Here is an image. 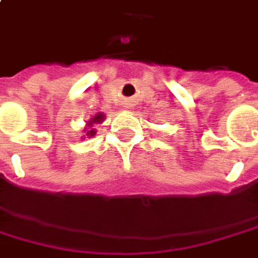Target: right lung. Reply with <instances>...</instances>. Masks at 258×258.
Masks as SVG:
<instances>
[{
	"label": "right lung",
	"instance_id": "1",
	"mask_svg": "<svg viewBox=\"0 0 258 258\" xmlns=\"http://www.w3.org/2000/svg\"><path fill=\"white\" fill-rule=\"evenodd\" d=\"M102 117H104L102 114H98V115H95V118H93V122H98V121H101ZM93 122H90V124H93ZM94 133H95V131H93V130H91V131H88V133H87V136H91V137H93Z\"/></svg>",
	"mask_w": 258,
	"mask_h": 258
}]
</instances>
